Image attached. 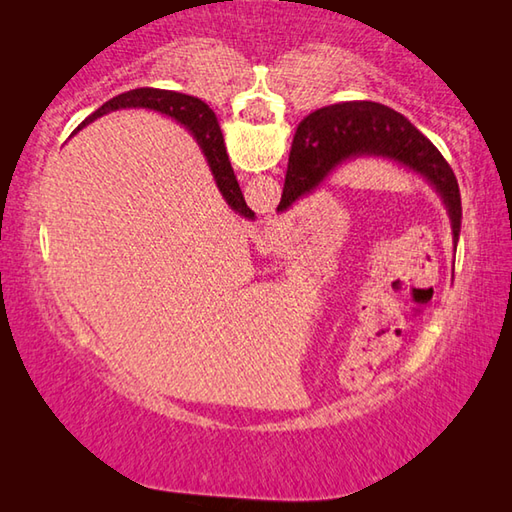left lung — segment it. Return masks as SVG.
Listing matches in <instances>:
<instances>
[{"label":"left lung","instance_id":"1","mask_svg":"<svg viewBox=\"0 0 512 512\" xmlns=\"http://www.w3.org/2000/svg\"><path fill=\"white\" fill-rule=\"evenodd\" d=\"M363 155L393 160L420 173L443 198L456 248L463 212L452 167L409 119L375 101L334 103L300 121L277 212L289 210L298 198L316 192L343 162Z\"/></svg>","mask_w":512,"mask_h":512}]
</instances>
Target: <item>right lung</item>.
<instances>
[{
	"instance_id": "right-lung-1",
	"label": "right lung",
	"mask_w": 512,
	"mask_h": 512,
	"mask_svg": "<svg viewBox=\"0 0 512 512\" xmlns=\"http://www.w3.org/2000/svg\"><path fill=\"white\" fill-rule=\"evenodd\" d=\"M121 108L158 110L162 115H169L176 121H180V124H185L196 137L198 146L203 149L207 164H210L212 169V176L216 180V187H219V192L223 194L225 203H228L232 210L239 212L241 216L253 219L255 212L246 205L244 194H241L239 183H237V176L235 171H232V164L228 160V153H225L221 126L207 103H203L196 97H187V94L171 92V90L137 88L131 92L117 94V97H112L110 101L103 103V106L99 110H94L92 115L85 119L79 128H76V131H81L85 124H90V121H94L97 117H103L108 115V112L121 110Z\"/></svg>"
}]
</instances>
